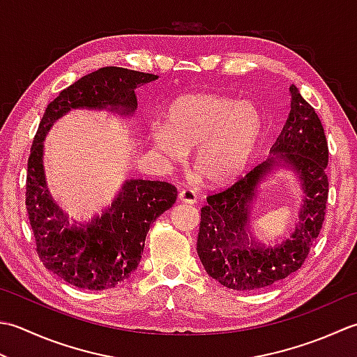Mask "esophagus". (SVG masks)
Instances as JSON below:
<instances>
[{"label":"esophagus","mask_w":357,"mask_h":357,"mask_svg":"<svg viewBox=\"0 0 357 357\" xmlns=\"http://www.w3.org/2000/svg\"><path fill=\"white\" fill-rule=\"evenodd\" d=\"M179 201L185 202V204H195L198 201V195L192 188H184L179 192Z\"/></svg>","instance_id":"1"}]
</instances>
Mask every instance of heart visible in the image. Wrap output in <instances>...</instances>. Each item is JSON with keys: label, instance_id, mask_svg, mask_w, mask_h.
Listing matches in <instances>:
<instances>
[{"label": "heart", "instance_id": "b5f03b06", "mask_svg": "<svg viewBox=\"0 0 357 357\" xmlns=\"http://www.w3.org/2000/svg\"><path fill=\"white\" fill-rule=\"evenodd\" d=\"M167 127L151 139L172 159L195 150L193 169L213 185L241 176L261 135L263 117L255 103L206 93L184 94L167 108Z\"/></svg>", "mask_w": 357, "mask_h": 357}]
</instances>
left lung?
<instances>
[{"mask_svg":"<svg viewBox=\"0 0 357 357\" xmlns=\"http://www.w3.org/2000/svg\"><path fill=\"white\" fill-rule=\"evenodd\" d=\"M289 96L291 109L266 160L227 190L211 195L201 208L199 260L208 275L230 289H261L298 271L325 220L328 144L322 122L296 85ZM280 168L296 174L303 206L295 232L268 247L253 238L250 218L259 185Z\"/></svg>","mask_w":357,"mask_h":357,"instance_id":"1","label":"left lung"}]
</instances>
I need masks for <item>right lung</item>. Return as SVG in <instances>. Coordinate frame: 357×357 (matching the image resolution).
Here are the masks:
<instances>
[{
  "instance_id": "right-lung-1",
  "label": "right lung",
  "mask_w": 357,
  "mask_h": 357,
  "mask_svg": "<svg viewBox=\"0 0 357 357\" xmlns=\"http://www.w3.org/2000/svg\"><path fill=\"white\" fill-rule=\"evenodd\" d=\"M156 79L155 74L125 68L97 69L47 105L35 135L27 160L26 208L37 254L47 271L77 288L102 291L127 280L141 261L150 226L173 207L178 190L162 181L127 179L102 213L71 222L47 188L45 137L71 109H105L131 117L137 108L135 89Z\"/></svg>"
}]
</instances>
